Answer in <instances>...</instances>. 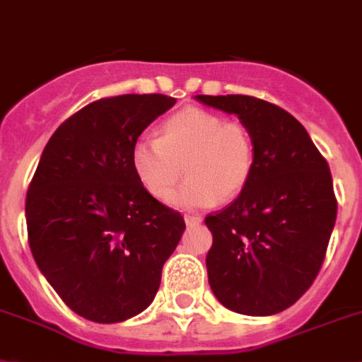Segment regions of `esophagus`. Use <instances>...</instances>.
Segmentation results:
<instances>
[{"label": "esophagus", "instance_id": "34e87169", "mask_svg": "<svg viewBox=\"0 0 362 362\" xmlns=\"http://www.w3.org/2000/svg\"><path fill=\"white\" fill-rule=\"evenodd\" d=\"M185 223H187L188 228L199 226L202 223V216H198V214H188V216H185Z\"/></svg>", "mask_w": 362, "mask_h": 362}]
</instances>
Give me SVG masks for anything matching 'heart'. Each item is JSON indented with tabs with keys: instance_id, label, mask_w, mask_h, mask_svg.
<instances>
[{
	"instance_id": "1",
	"label": "heart",
	"mask_w": 362,
	"mask_h": 362,
	"mask_svg": "<svg viewBox=\"0 0 362 362\" xmlns=\"http://www.w3.org/2000/svg\"><path fill=\"white\" fill-rule=\"evenodd\" d=\"M188 179L170 198L177 209H205L235 198L253 170L252 136L240 124L203 109H185L163 124V134H142L131 164L142 187L164 199L183 174Z\"/></svg>"
}]
</instances>
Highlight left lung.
I'll return each mask as SVG.
<instances>
[{"label":"left lung","instance_id":"obj_1","mask_svg":"<svg viewBox=\"0 0 362 362\" xmlns=\"http://www.w3.org/2000/svg\"><path fill=\"white\" fill-rule=\"evenodd\" d=\"M196 100L238 116L253 142L252 177L240 196L205 218L213 233L209 285L235 313L277 315L313 285L335 228L327 160L281 107L240 94Z\"/></svg>","mask_w":362,"mask_h":362}]
</instances>
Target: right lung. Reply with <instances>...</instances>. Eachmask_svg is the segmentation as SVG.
<instances>
[{
  "instance_id": "add662e5",
  "label": "right lung",
  "mask_w": 362,
  "mask_h": 362,
  "mask_svg": "<svg viewBox=\"0 0 362 362\" xmlns=\"http://www.w3.org/2000/svg\"><path fill=\"white\" fill-rule=\"evenodd\" d=\"M175 105L163 94L94 101L52 134L25 198L29 247L74 313L116 324L148 309L183 216L142 187L134 140Z\"/></svg>"
}]
</instances>
